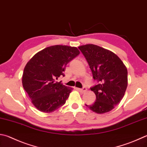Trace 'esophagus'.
Wrapping results in <instances>:
<instances>
[{
    "instance_id": "esophagus-1",
    "label": "esophagus",
    "mask_w": 147,
    "mask_h": 147,
    "mask_svg": "<svg viewBox=\"0 0 147 147\" xmlns=\"http://www.w3.org/2000/svg\"><path fill=\"white\" fill-rule=\"evenodd\" d=\"M78 90H79L80 92H81V93H84L87 91L86 87H84V88H82V89H78Z\"/></svg>"
}]
</instances>
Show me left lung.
I'll return each instance as SVG.
<instances>
[{"label":"left lung","mask_w":147,"mask_h":147,"mask_svg":"<svg viewBox=\"0 0 147 147\" xmlns=\"http://www.w3.org/2000/svg\"><path fill=\"white\" fill-rule=\"evenodd\" d=\"M98 84L90 88L96 100L88 108L97 114L111 111L119 103L126 91L127 69L115 53L94 44L78 47Z\"/></svg>","instance_id":"8db88e82"}]
</instances>
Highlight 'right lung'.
<instances>
[{
    "label": "right lung",
    "instance_id": "right-lung-1",
    "mask_svg": "<svg viewBox=\"0 0 147 147\" xmlns=\"http://www.w3.org/2000/svg\"><path fill=\"white\" fill-rule=\"evenodd\" d=\"M80 54L76 47L55 45L36 53L26 65L22 85L38 111L50 113L64 105L73 88L56 82L66 65Z\"/></svg>",
    "mask_w": 147,
    "mask_h": 147
}]
</instances>
